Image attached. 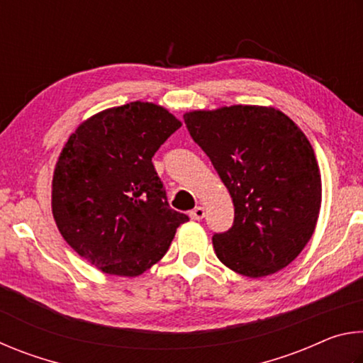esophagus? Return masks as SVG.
<instances>
[{
	"mask_svg": "<svg viewBox=\"0 0 363 363\" xmlns=\"http://www.w3.org/2000/svg\"><path fill=\"white\" fill-rule=\"evenodd\" d=\"M205 216V208L203 206H195L192 211H190V218L195 219V220H200L203 219Z\"/></svg>",
	"mask_w": 363,
	"mask_h": 363,
	"instance_id": "obj_1",
	"label": "esophagus"
}]
</instances>
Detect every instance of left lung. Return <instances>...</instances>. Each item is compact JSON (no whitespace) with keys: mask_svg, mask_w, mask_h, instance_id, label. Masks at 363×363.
I'll return each instance as SVG.
<instances>
[{"mask_svg":"<svg viewBox=\"0 0 363 363\" xmlns=\"http://www.w3.org/2000/svg\"><path fill=\"white\" fill-rule=\"evenodd\" d=\"M229 190L233 224L214 233L219 261L259 279L286 267L311 240L322 203L314 149L280 110L232 106L184 115Z\"/></svg>","mask_w":363,"mask_h":363,"instance_id":"8db88e82","label":"left lung"}]
</instances>
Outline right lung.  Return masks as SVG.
Listing matches in <instances>:
<instances>
[{"mask_svg":"<svg viewBox=\"0 0 363 363\" xmlns=\"http://www.w3.org/2000/svg\"><path fill=\"white\" fill-rule=\"evenodd\" d=\"M181 121L149 102L94 115L67 140L52 177L65 242L102 272L136 277L167 253L189 216L169 206L152 157Z\"/></svg>","mask_w":363,"mask_h":363,"instance_id":"add662e5","label":"right lung"}]
</instances>
